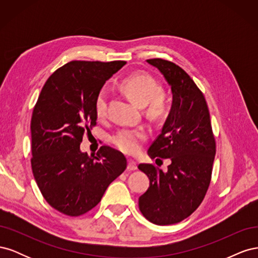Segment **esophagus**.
<instances>
[{
  "mask_svg": "<svg viewBox=\"0 0 258 258\" xmlns=\"http://www.w3.org/2000/svg\"><path fill=\"white\" fill-rule=\"evenodd\" d=\"M127 169L129 171H135L138 169V166H137V162L134 161V160H128V166H127Z\"/></svg>",
  "mask_w": 258,
  "mask_h": 258,
  "instance_id": "esophagus-1",
  "label": "esophagus"
}]
</instances>
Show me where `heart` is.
<instances>
[{
  "mask_svg": "<svg viewBox=\"0 0 258 258\" xmlns=\"http://www.w3.org/2000/svg\"><path fill=\"white\" fill-rule=\"evenodd\" d=\"M121 88L139 105L145 106L150 103V112L157 115L163 110V98L158 93L159 87L150 75L136 73L127 76L121 82ZM95 110L98 118L103 119L107 114V90L101 89L96 98ZM147 138L143 128L119 130L113 137V143L123 153L136 154L141 143Z\"/></svg>",
  "mask_w": 258,
  "mask_h": 258,
  "instance_id": "obj_1",
  "label": "heart"
}]
</instances>
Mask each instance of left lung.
<instances>
[{
  "mask_svg": "<svg viewBox=\"0 0 258 258\" xmlns=\"http://www.w3.org/2000/svg\"><path fill=\"white\" fill-rule=\"evenodd\" d=\"M172 92V104L160 135L147 151L154 158H169L167 172L148 163L139 169L150 178V187L139 198V208L156 225L185 220L204 200L215 157V140L202 92L190 76L173 62L148 59Z\"/></svg>",
  "mask_w": 258,
  "mask_h": 258,
  "instance_id": "1",
  "label": "left lung"
}]
</instances>
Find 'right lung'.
<instances>
[{
  "mask_svg": "<svg viewBox=\"0 0 258 258\" xmlns=\"http://www.w3.org/2000/svg\"><path fill=\"white\" fill-rule=\"evenodd\" d=\"M124 64L71 61L49 76L38 97L31 119V166L43 197L61 213L88 212L127 168L126 157L110 146L97 156L80 147L97 123V95Z\"/></svg>",
  "mask_w": 258,
  "mask_h": 258,
  "instance_id": "right-lung-1",
  "label": "right lung"
}]
</instances>
